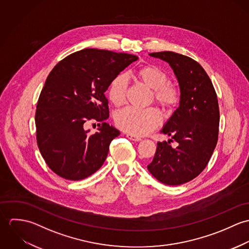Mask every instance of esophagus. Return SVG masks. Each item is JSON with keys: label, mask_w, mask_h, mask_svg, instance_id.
I'll list each match as a JSON object with an SVG mask.
<instances>
[{"label": "esophagus", "mask_w": 249, "mask_h": 249, "mask_svg": "<svg viewBox=\"0 0 249 249\" xmlns=\"http://www.w3.org/2000/svg\"><path fill=\"white\" fill-rule=\"evenodd\" d=\"M126 137H127L128 139L132 140V141H135V142H139V141L142 140L140 137H137V136H135V135H133V134H130V133H127V134H126Z\"/></svg>", "instance_id": "34e87169"}]
</instances>
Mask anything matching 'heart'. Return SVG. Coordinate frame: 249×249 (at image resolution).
<instances>
[{
    "mask_svg": "<svg viewBox=\"0 0 249 249\" xmlns=\"http://www.w3.org/2000/svg\"><path fill=\"white\" fill-rule=\"evenodd\" d=\"M136 77L145 86L153 90V98L165 109H172L179 101L178 85L168 81V74L162 68L155 65H145L135 71ZM127 78L124 73L113 78L108 87V98L115 107H121L126 96ZM116 124L123 130L133 135H144L161 123V116L157 109H136L126 107L115 115Z\"/></svg>",
    "mask_w": 249,
    "mask_h": 249,
    "instance_id": "1",
    "label": "heart"
}]
</instances>
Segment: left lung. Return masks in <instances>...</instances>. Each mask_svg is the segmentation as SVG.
Listing matches in <instances>:
<instances>
[{
  "label": "left lung",
  "mask_w": 249,
  "mask_h": 249,
  "mask_svg": "<svg viewBox=\"0 0 249 249\" xmlns=\"http://www.w3.org/2000/svg\"><path fill=\"white\" fill-rule=\"evenodd\" d=\"M171 66L180 89L178 109L161 132L171 136L178 146L157 142L148 172L163 184L178 186L196 178L207 166L218 136L219 109L211 79L194 59L174 52L151 53Z\"/></svg>",
  "instance_id": "left-lung-1"
}]
</instances>
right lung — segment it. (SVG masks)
Here are the masks:
<instances>
[{
    "label": "right lung",
    "mask_w": 249,
    "mask_h": 249,
    "mask_svg": "<svg viewBox=\"0 0 249 249\" xmlns=\"http://www.w3.org/2000/svg\"><path fill=\"white\" fill-rule=\"evenodd\" d=\"M138 57L106 50L84 49L58 62L48 75L36 113V140L45 162L57 176L81 180L96 173L120 131L107 124L105 93L111 81ZM95 119L99 131L85 125Z\"/></svg>",
    "instance_id": "add662e5"
}]
</instances>
